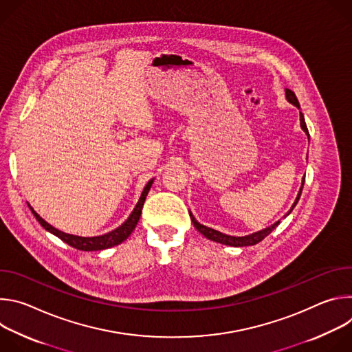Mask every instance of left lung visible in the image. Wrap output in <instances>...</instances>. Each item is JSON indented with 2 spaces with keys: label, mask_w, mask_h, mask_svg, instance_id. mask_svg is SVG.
<instances>
[{
  "label": "left lung",
  "mask_w": 352,
  "mask_h": 352,
  "mask_svg": "<svg viewBox=\"0 0 352 352\" xmlns=\"http://www.w3.org/2000/svg\"><path fill=\"white\" fill-rule=\"evenodd\" d=\"M285 98H287L288 103H291L292 106H295V107L299 109V102H298V98H296V96H295V93H294L292 90L285 89ZM299 122H300V128H302V131H304V132L308 135V138H309V132H308V128H307V124H305L304 114L300 113V111H299ZM304 182H305V179H302V184H300V188H299V192H298V195H296L295 202L292 204L291 209L287 212V214H285L284 217H287V216L292 212V209L296 206L298 200H299V197H300V193H302ZM189 216H190V220H192L195 228H196L200 234L205 235V236H206L208 239H210V241H214V242H219V243H223V245H230V246H249V245H256L258 242H261L265 236H267V235L280 224V220H278V221H276L274 224H272V226H269L267 228L261 230V231H258V232L249 234V235H245V236H234V235H227V234H223V232H220V231H217V230H213V228H210V227H206V226H204V224H200V223L193 217V214H192L190 212H189Z\"/></svg>",
  "instance_id": "8db88e82"
}]
</instances>
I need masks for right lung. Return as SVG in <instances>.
<instances>
[{"instance_id": "obj_1", "label": "right lung", "mask_w": 352, "mask_h": 352, "mask_svg": "<svg viewBox=\"0 0 352 352\" xmlns=\"http://www.w3.org/2000/svg\"><path fill=\"white\" fill-rule=\"evenodd\" d=\"M153 181H155V179H150V181L146 184V186H144V189H143V192H142V195H140V197H139V200H138V204H136L135 209L132 210V213L129 214V217L125 220V223H122L118 228H116V230H113V231H110V232H107V234H104V235H97V236H79V235L67 234V232H64V231L57 230V228L53 227L52 224H48L44 219H41V217L33 210V208H32L29 204H28V205H29L32 213L34 214L36 220L43 226L44 230H47L48 232H52L53 235L58 236L61 241H64L65 243L71 245L72 248L79 249V250H103V249H109V248H113V246H116V245H120L121 242H124V241L132 234V231L135 230V227H136V224H138V221H139V219H140L143 204H144L146 196H147L150 188H152Z\"/></svg>"}]
</instances>
